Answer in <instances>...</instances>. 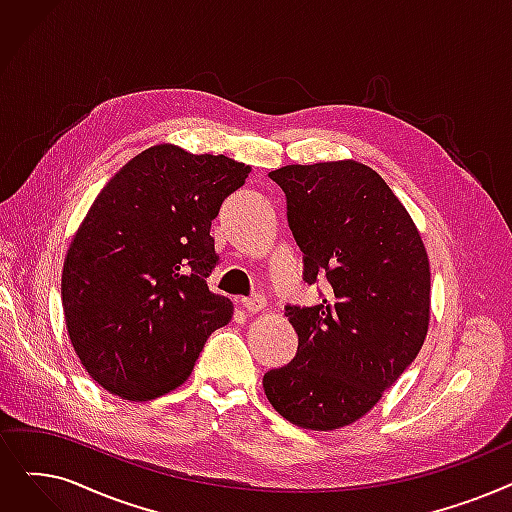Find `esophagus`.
<instances>
[{"instance_id": "34e87169", "label": "esophagus", "mask_w": 512, "mask_h": 512, "mask_svg": "<svg viewBox=\"0 0 512 512\" xmlns=\"http://www.w3.org/2000/svg\"><path fill=\"white\" fill-rule=\"evenodd\" d=\"M265 297L263 295H253V297H244L240 301V305L249 311V314H257V311H261L265 307Z\"/></svg>"}]
</instances>
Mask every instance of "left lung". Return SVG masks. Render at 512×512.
Returning <instances> with one entry per match:
<instances>
[{"instance_id": "obj_1", "label": "left lung", "mask_w": 512, "mask_h": 512, "mask_svg": "<svg viewBox=\"0 0 512 512\" xmlns=\"http://www.w3.org/2000/svg\"><path fill=\"white\" fill-rule=\"evenodd\" d=\"M303 251V280L330 284L314 307L286 305L297 355L265 372L293 425L332 431L362 418L416 360L429 328L431 270L412 217L383 177L355 161L270 171Z\"/></svg>"}]
</instances>
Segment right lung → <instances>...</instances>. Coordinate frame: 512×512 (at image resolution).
Here are the masks:
<instances>
[{
  "label": "right lung",
  "mask_w": 512,
  "mask_h": 512,
  "mask_svg": "<svg viewBox=\"0 0 512 512\" xmlns=\"http://www.w3.org/2000/svg\"><path fill=\"white\" fill-rule=\"evenodd\" d=\"M251 167L161 144L110 180L62 270V307L81 364L106 391L146 402L180 387L232 301L207 278L211 221Z\"/></svg>",
  "instance_id": "right-lung-1"
}]
</instances>
